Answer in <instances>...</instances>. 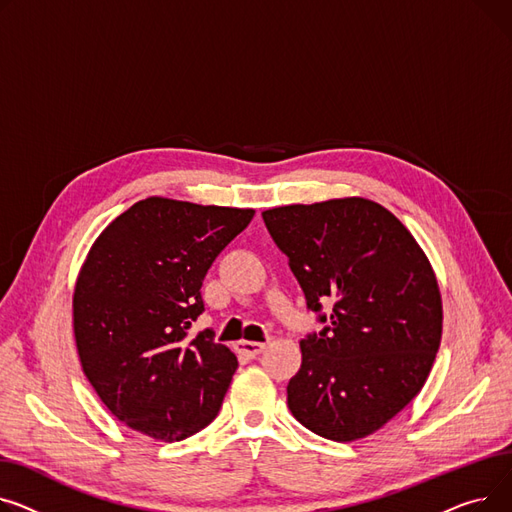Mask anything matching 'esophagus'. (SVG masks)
Here are the masks:
<instances>
[{
  "instance_id": "esophagus-1",
  "label": "esophagus",
  "mask_w": 512,
  "mask_h": 512,
  "mask_svg": "<svg viewBox=\"0 0 512 512\" xmlns=\"http://www.w3.org/2000/svg\"><path fill=\"white\" fill-rule=\"evenodd\" d=\"M264 347H266L264 343H256V341H237V345H235V349L246 357H256L258 353L264 351Z\"/></svg>"
}]
</instances>
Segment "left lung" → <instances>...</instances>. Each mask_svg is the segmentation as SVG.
Segmentation results:
<instances>
[{"label":"left lung","mask_w":512,"mask_h":512,"mask_svg":"<svg viewBox=\"0 0 512 512\" xmlns=\"http://www.w3.org/2000/svg\"><path fill=\"white\" fill-rule=\"evenodd\" d=\"M308 310L287 405L314 434L351 442L380 430L422 390L442 337L434 270L407 227L366 198L264 210ZM333 298L328 315L321 302Z\"/></svg>","instance_id":"left-lung-1"}]
</instances>
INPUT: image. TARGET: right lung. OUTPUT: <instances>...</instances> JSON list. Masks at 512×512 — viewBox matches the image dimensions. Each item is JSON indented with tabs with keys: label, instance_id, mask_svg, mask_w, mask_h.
Returning <instances> with one entry per match:
<instances>
[{
	"label": "right lung",
	"instance_id": "add662e5",
	"mask_svg": "<svg viewBox=\"0 0 512 512\" xmlns=\"http://www.w3.org/2000/svg\"><path fill=\"white\" fill-rule=\"evenodd\" d=\"M252 208L146 198L90 248L74 289L82 370L107 409L155 440H184L217 417L237 357L210 330L202 281Z\"/></svg>",
	"mask_w": 512,
	"mask_h": 512
}]
</instances>
